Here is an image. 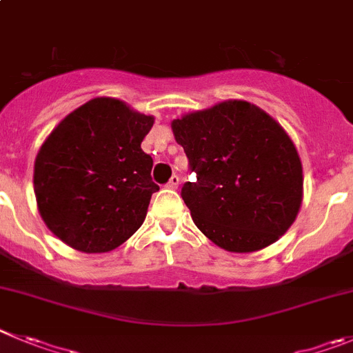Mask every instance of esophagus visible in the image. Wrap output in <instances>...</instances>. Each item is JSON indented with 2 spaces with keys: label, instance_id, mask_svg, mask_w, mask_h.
I'll return each mask as SVG.
<instances>
[{
  "label": "esophagus",
  "instance_id": "esophagus-1",
  "mask_svg": "<svg viewBox=\"0 0 353 353\" xmlns=\"http://www.w3.org/2000/svg\"><path fill=\"white\" fill-rule=\"evenodd\" d=\"M179 183H180V179L176 176V174H173V176L170 179V182H168L166 187H170V189H176V187H179Z\"/></svg>",
  "mask_w": 353,
  "mask_h": 353
}]
</instances>
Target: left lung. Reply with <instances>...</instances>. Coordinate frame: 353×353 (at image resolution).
I'll return each mask as SVG.
<instances>
[{
    "mask_svg": "<svg viewBox=\"0 0 353 353\" xmlns=\"http://www.w3.org/2000/svg\"><path fill=\"white\" fill-rule=\"evenodd\" d=\"M196 182L182 187L194 224L234 254L263 250L296 221L303 164L285 129L243 99H225L171 122Z\"/></svg>",
    "mask_w": 353,
    "mask_h": 353,
    "instance_id": "8db88e82",
    "label": "left lung"
}]
</instances>
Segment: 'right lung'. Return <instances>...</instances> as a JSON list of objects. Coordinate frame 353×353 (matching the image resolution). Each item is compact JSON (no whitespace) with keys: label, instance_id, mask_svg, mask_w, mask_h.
<instances>
[{"label":"right lung","instance_id":"right-lung-1","mask_svg":"<svg viewBox=\"0 0 353 353\" xmlns=\"http://www.w3.org/2000/svg\"><path fill=\"white\" fill-rule=\"evenodd\" d=\"M154 117L115 98H94L54 128L34 159V196L45 225L83 254H105L143 224L152 157L141 141Z\"/></svg>","mask_w":353,"mask_h":353}]
</instances>
